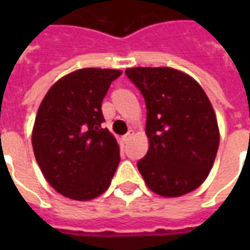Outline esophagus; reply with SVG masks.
Segmentation results:
<instances>
[{
    "label": "esophagus",
    "mask_w": 250,
    "mask_h": 250,
    "mask_svg": "<svg viewBox=\"0 0 250 250\" xmlns=\"http://www.w3.org/2000/svg\"><path fill=\"white\" fill-rule=\"evenodd\" d=\"M132 135H134V131H128V132H127V134H125V135L123 136L122 139H123V142H125V143H127V142L130 141L131 138H132Z\"/></svg>",
    "instance_id": "esophagus-1"
}]
</instances>
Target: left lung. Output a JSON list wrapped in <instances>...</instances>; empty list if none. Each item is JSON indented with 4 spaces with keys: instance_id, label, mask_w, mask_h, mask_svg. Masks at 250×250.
Returning a JSON list of instances; mask_svg holds the SVG:
<instances>
[{
    "instance_id": "obj_1",
    "label": "left lung",
    "mask_w": 250,
    "mask_h": 250,
    "mask_svg": "<svg viewBox=\"0 0 250 250\" xmlns=\"http://www.w3.org/2000/svg\"><path fill=\"white\" fill-rule=\"evenodd\" d=\"M145 98L148 151L138 162L154 193L179 197L201 186L213 167L220 132L214 109L194 79L173 68H128Z\"/></svg>"
}]
</instances>
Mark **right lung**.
<instances>
[{
    "instance_id": "add662e5",
    "label": "right lung",
    "mask_w": 250,
    "mask_h": 250,
    "mask_svg": "<svg viewBox=\"0 0 250 250\" xmlns=\"http://www.w3.org/2000/svg\"><path fill=\"white\" fill-rule=\"evenodd\" d=\"M116 69L84 68L55 83L42 99L32 134L36 161L57 193L77 201L108 188L119 146L104 122L102 103Z\"/></svg>"
}]
</instances>
